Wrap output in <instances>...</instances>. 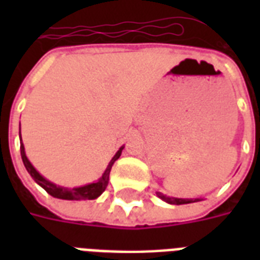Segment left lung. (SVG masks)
Wrapping results in <instances>:
<instances>
[{
  "instance_id": "8db88e82",
  "label": "left lung",
  "mask_w": 260,
  "mask_h": 260,
  "mask_svg": "<svg viewBox=\"0 0 260 260\" xmlns=\"http://www.w3.org/2000/svg\"><path fill=\"white\" fill-rule=\"evenodd\" d=\"M156 196H158L160 200H163V201L169 202V204H173V205H183V204H191V202H198L201 201L200 198H194V200H191V198H170V197H166L163 193H156Z\"/></svg>"
}]
</instances>
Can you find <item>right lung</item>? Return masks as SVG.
<instances>
[{"label": "right lung", "mask_w": 260, "mask_h": 260, "mask_svg": "<svg viewBox=\"0 0 260 260\" xmlns=\"http://www.w3.org/2000/svg\"><path fill=\"white\" fill-rule=\"evenodd\" d=\"M124 147H121L120 150L116 152L112 160L109 162L108 167H106V170L104 171L102 174V177L98 179L97 182H93V183H89V185L81 186V187H73V189H69V187H63V186H56L55 183L50 182L48 179L40 175L38 173V170L32 166V163L28 160L25 155V150H24V144H20V151H21V158H22V163H24V166H25L26 171L30 174V177L34 178L35 182L40 185L43 189L46 190L47 193L51 194L52 197L55 198H60V200H95L97 197H100L104 191H105L106 186H108V182H109V174L110 170H112V166H113V163L120 158V155H121V151Z\"/></svg>", "instance_id": "1"}]
</instances>
